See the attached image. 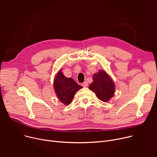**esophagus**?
<instances>
[{"mask_svg":"<svg viewBox=\"0 0 157 157\" xmlns=\"http://www.w3.org/2000/svg\"><path fill=\"white\" fill-rule=\"evenodd\" d=\"M81 85L83 86V87H86V86H88V83H87L86 81H85V82H84V83H82V84H81Z\"/></svg>","mask_w":157,"mask_h":157,"instance_id":"1","label":"esophagus"}]
</instances>
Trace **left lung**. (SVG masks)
I'll use <instances>...</instances> for the list:
<instances>
[{
	"mask_svg": "<svg viewBox=\"0 0 157 157\" xmlns=\"http://www.w3.org/2000/svg\"><path fill=\"white\" fill-rule=\"evenodd\" d=\"M93 79L89 89L95 92L98 99L108 102L114 94L115 86L112 79L105 71L102 70L94 74Z\"/></svg>",
	"mask_w": 157,
	"mask_h": 157,
	"instance_id": "1",
	"label": "left lung"
}]
</instances>
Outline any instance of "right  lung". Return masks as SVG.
I'll use <instances>...</instances> for the list:
<instances>
[{
	"label": "right lung",
	"instance_id": "obj_1",
	"mask_svg": "<svg viewBox=\"0 0 157 157\" xmlns=\"http://www.w3.org/2000/svg\"><path fill=\"white\" fill-rule=\"evenodd\" d=\"M60 70L55 78L53 86L58 98L65 105H69L81 86L78 85L72 78H66Z\"/></svg>",
	"mask_w": 157,
	"mask_h": 157
}]
</instances>
